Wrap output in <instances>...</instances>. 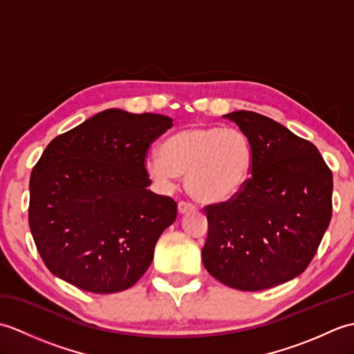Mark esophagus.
Wrapping results in <instances>:
<instances>
[{
	"instance_id": "34e87169",
	"label": "esophagus",
	"mask_w": 354,
	"mask_h": 354,
	"mask_svg": "<svg viewBox=\"0 0 354 354\" xmlns=\"http://www.w3.org/2000/svg\"><path fill=\"white\" fill-rule=\"evenodd\" d=\"M178 209H179V213L181 214H184V213H189V212H194V209H196V207H194L192 202H187V201H179V204H178Z\"/></svg>"
}]
</instances>
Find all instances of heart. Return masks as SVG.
I'll return each mask as SVG.
<instances>
[{
  "mask_svg": "<svg viewBox=\"0 0 354 354\" xmlns=\"http://www.w3.org/2000/svg\"><path fill=\"white\" fill-rule=\"evenodd\" d=\"M254 167L251 140L219 126H192L162 142L161 153H150L145 169L150 179L170 189L176 176H187V192L201 202L234 198L250 181Z\"/></svg>",
  "mask_w": 354,
  "mask_h": 354,
  "instance_id": "obj_1",
  "label": "heart"
}]
</instances>
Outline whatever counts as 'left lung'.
I'll list each match as a JSON object with an SVG mask.
<instances>
[{"label": "left lung", "instance_id": "obj_1", "mask_svg": "<svg viewBox=\"0 0 354 354\" xmlns=\"http://www.w3.org/2000/svg\"><path fill=\"white\" fill-rule=\"evenodd\" d=\"M251 140L254 167L234 198L204 207L202 261L216 280L263 290L303 274L332 219L333 175L318 149L272 118L227 115Z\"/></svg>", "mask_w": 354, "mask_h": 354}]
</instances>
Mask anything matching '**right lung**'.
<instances>
[{
	"mask_svg": "<svg viewBox=\"0 0 354 354\" xmlns=\"http://www.w3.org/2000/svg\"><path fill=\"white\" fill-rule=\"evenodd\" d=\"M171 122L106 109L45 147L30 176L28 225L51 274L82 290L114 293L146 272L178 214L175 199L147 190L145 169Z\"/></svg>",
	"mask_w": 354,
	"mask_h": 354,
	"instance_id": "add662e5",
	"label": "right lung"
}]
</instances>
